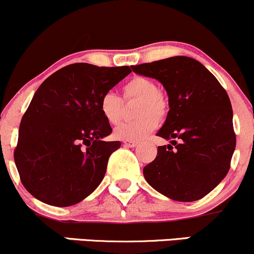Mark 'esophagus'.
Instances as JSON below:
<instances>
[{"mask_svg": "<svg viewBox=\"0 0 254 254\" xmlns=\"http://www.w3.org/2000/svg\"><path fill=\"white\" fill-rule=\"evenodd\" d=\"M123 144L125 147H130V148H133V147L137 146V142L136 141H123Z\"/></svg>", "mask_w": 254, "mask_h": 254, "instance_id": "obj_1", "label": "esophagus"}]
</instances>
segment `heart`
I'll use <instances>...</instances> for the list:
<instances>
[{
  "mask_svg": "<svg viewBox=\"0 0 254 254\" xmlns=\"http://www.w3.org/2000/svg\"><path fill=\"white\" fill-rule=\"evenodd\" d=\"M123 95L127 101H138L136 107L138 119L118 124L113 135L122 141H138L154 129L157 121L164 118L168 111V100L154 80L143 76L127 80L123 85ZM100 111L110 124H116L122 118L123 100L113 91H107L100 100Z\"/></svg>",
  "mask_w": 254,
  "mask_h": 254,
  "instance_id": "heart-1",
  "label": "heart"
}]
</instances>
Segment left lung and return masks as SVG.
<instances>
[{"label":"left lung","mask_w":254,"mask_h":254,"mask_svg":"<svg viewBox=\"0 0 254 254\" xmlns=\"http://www.w3.org/2000/svg\"><path fill=\"white\" fill-rule=\"evenodd\" d=\"M140 76L154 78L169 96L168 117L157 135L180 143L158 147L143 168L150 187L176 201H195L227 176L235 150L233 108L227 91L197 60L172 57L131 66Z\"/></svg>","instance_id":"obj_1"}]
</instances>
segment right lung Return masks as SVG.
<instances>
[{"label": "right lung", "instance_id": "add662e5", "mask_svg": "<svg viewBox=\"0 0 254 254\" xmlns=\"http://www.w3.org/2000/svg\"><path fill=\"white\" fill-rule=\"evenodd\" d=\"M130 72L129 66L78 63L40 85L21 119L14 150L21 183L32 196L66 207L101 183L108 158L121 142L104 141L112 127L100 111V100Z\"/></svg>", "mask_w": 254, "mask_h": 254}]
</instances>
